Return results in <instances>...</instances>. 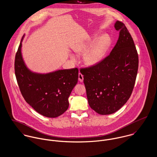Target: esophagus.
<instances>
[{
    "instance_id": "esophagus-1",
    "label": "esophagus",
    "mask_w": 157,
    "mask_h": 157,
    "mask_svg": "<svg viewBox=\"0 0 157 157\" xmlns=\"http://www.w3.org/2000/svg\"><path fill=\"white\" fill-rule=\"evenodd\" d=\"M78 79H79V81L80 82H82L83 80H84V76L81 73H79V75H78Z\"/></svg>"
}]
</instances>
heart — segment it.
<instances>
[{
    "mask_svg": "<svg viewBox=\"0 0 157 157\" xmlns=\"http://www.w3.org/2000/svg\"><path fill=\"white\" fill-rule=\"evenodd\" d=\"M96 38V35H94L73 46V49L76 53L78 55L84 54L83 61L87 66H93L99 63L111 45V40L110 36L107 34H104L94 41L89 49L88 48L91 43ZM70 57L73 60L76 59L75 56L72 53L70 54Z\"/></svg>",
    "mask_w": 157,
    "mask_h": 157,
    "instance_id": "1",
    "label": "heart"
}]
</instances>
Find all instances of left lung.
<instances>
[{
	"label": "left lung",
	"mask_w": 157,
	"mask_h": 157,
	"mask_svg": "<svg viewBox=\"0 0 157 157\" xmlns=\"http://www.w3.org/2000/svg\"><path fill=\"white\" fill-rule=\"evenodd\" d=\"M118 40L109 55L98 64L84 69L87 99L91 108L101 115L113 114L126 103L134 87L139 56L125 25L116 21Z\"/></svg>",
	"instance_id": "obj_1"
}]
</instances>
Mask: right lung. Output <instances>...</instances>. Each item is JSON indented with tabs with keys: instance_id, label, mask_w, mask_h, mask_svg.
<instances>
[{
	"instance_id": "add662e5",
	"label": "right lung",
	"mask_w": 157,
	"mask_h": 157,
	"mask_svg": "<svg viewBox=\"0 0 157 157\" xmlns=\"http://www.w3.org/2000/svg\"><path fill=\"white\" fill-rule=\"evenodd\" d=\"M23 37L15 58V74L26 102L39 114L55 118L69 108V97L78 83V69L58 70L39 73L29 70L21 54Z\"/></svg>"
}]
</instances>
